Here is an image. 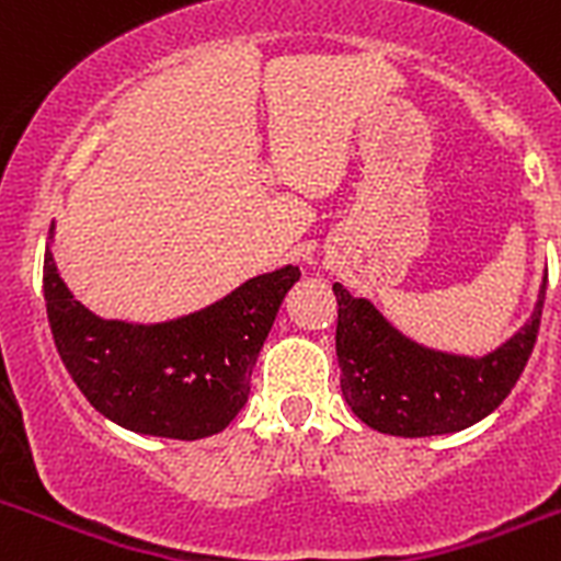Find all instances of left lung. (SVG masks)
<instances>
[{"label":"left lung","instance_id":"1","mask_svg":"<svg viewBox=\"0 0 561 561\" xmlns=\"http://www.w3.org/2000/svg\"><path fill=\"white\" fill-rule=\"evenodd\" d=\"M340 388L368 427L401 438L472 427L512 393L537 342L545 286L531 320L492 354H438L421 348L359 297L334 284Z\"/></svg>","mask_w":561,"mask_h":561}]
</instances>
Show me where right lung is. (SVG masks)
Instances as JSON below:
<instances>
[{"label": "right lung", "mask_w": 561, "mask_h": 561, "mask_svg": "<svg viewBox=\"0 0 561 561\" xmlns=\"http://www.w3.org/2000/svg\"><path fill=\"white\" fill-rule=\"evenodd\" d=\"M300 270L257 275L219 304L160 325L101 320L69 295L44 255V304L64 368L87 401L142 435H216L250 396L255 359Z\"/></svg>", "instance_id": "add662e5"}]
</instances>
